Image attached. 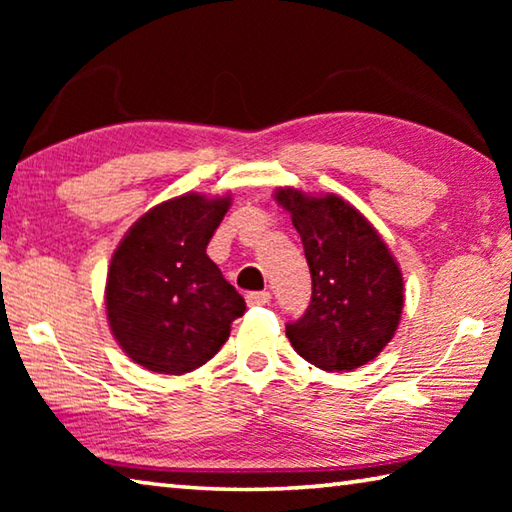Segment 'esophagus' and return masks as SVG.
Returning a JSON list of instances; mask_svg holds the SVG:
<instances>
[{"label": "esophagus", "instance_id": "esophagus-1", "mask_svg": "<svg viewBox=\"0 0 512 512\" xmlns=\"http://www.w3.org/2000/svg\"><path fill=\"white\" fill-rule=\"evenodd\" d=\"M246 302H248V307L268 305V302H271V293H268V291H253V293H248V296H246Z\"/></svg>", "mask_w": 512, "mask_h": 512}]
</instances>
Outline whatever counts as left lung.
<instances>
[{"label":"left lung","mask_w":512,"mask_h":512,"mask_svg":"<svg viewBox=\"0 0 512 512\" xmlns=\"http://www.w3.org/2000/svg\"><path fill=\"white\" fill-rule=\"evenodd\" d=\"M291 212L311 273V302L287 323L302 359L327 372H348L377 357L393 339L404 307L400 266L368 223L341 196L277 189Z\"/></svg>","instance_id":"left-lung-1"}]
</instances>
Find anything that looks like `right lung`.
I'll return each mask as SVG.
<instances>
[{"mask_svg": "<svg viewBox=\"0 0 512 512\" xmlns=\"http://www.w3.org/2000/svg\"><path fill=\"white\" fill-rule=\"evenodd\" d=\"M228 207L230 196L171 198L137 219L112 255L108 323L121 350L146 370H196L244 316V298L207 257Z\"/></svg>", "mask_w": 512, "mask_h": 512, "instance_id": "obj_1", "label": "right lung"}]
</instances>
